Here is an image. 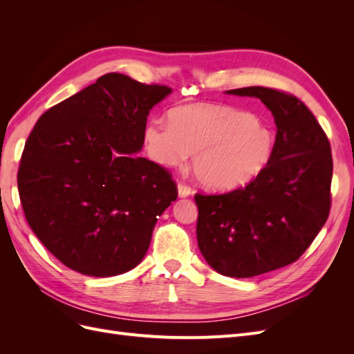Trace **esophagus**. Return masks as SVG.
<instances>
[{"instance_id": "1", "label": "esophagus", "mask_w": 354, "mask_h": 354, "mask_svg": "<svg viewBox=\"0 0 354 354\" xmlns=\"http://www.w3.org/2000/svg\"><path fill=\"white\" fill-rule=\"evenodd\" d=\"M177 192H178V198H187L192 194V189L186 185H178Z\"/></svg>"}]
</instances>
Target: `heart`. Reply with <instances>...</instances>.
I'll return each instance as SVG.
<instances>
[{
	"instance_id": "1",
	"label": "heart",
	"mask_w": 354,
	"mask_h": 354,
	"mask_svg": "<svg viewBox=\"0 0 354 354\" xmlns=\"http://www.w3.org/2000/svg\"><path fill=\"white\" fill-rule=\"evenodd\" d=\"M146 152L160 167L185 164L212 192H232L259 178L270 165L276 134L259 116L232 106L186 104L169 112L168 124L145 128Z\"/></svg>"
}]
</instances>
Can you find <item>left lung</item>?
I'll list each match as a JSON object with an SVG mask.
<instances>
[{
	"mask_svg": "<svg viewBox=\"0 0 354 354\" xmlns=\"http://www.w3.org/2000/svg\"><path fill=\"white\" fill-rule=\"evenodd\" d=\"M255 97L274 118L270 165L248 186L224 195H195L196 238L220 274L252 277L298 260L326 223L332 155L315 115L294 95L266 87L229 90Z\"/></svg>",
	"mask_w": 354,
	"mask_h": 354,
	"instance_id": "1",
	"label": "left lung"
}]
</instances>
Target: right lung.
Instances as JSON below:
<instances>
[{
    "label": "right lung",
    "instance_id": "obj_1",
    "mask_svg": "<svg viewBox=\"0 0 354 354\" xmlns=\"http://www.w3.org/2000/svg\"><path fill=\"white\" fill-rule=\"evenodd\" d=\"M173 90L106 73L42 115L17 173L29 226L69 269L94 277L140 264L177 199L167 171L137 156L149 112Z\"/></svg>",
    "mask_w": 354,
    "mask_h": 354
}]
</instances>
